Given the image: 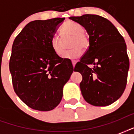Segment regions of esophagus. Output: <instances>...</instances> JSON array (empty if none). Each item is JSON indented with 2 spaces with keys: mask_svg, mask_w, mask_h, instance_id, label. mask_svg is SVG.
<instances>
[{
  "mask_svg": "<svg viewBox=\"0 0 134 134\" xmlns=\"http://www.w3.org/2000/svg\"><path fill=\"white\" fill-rule=\"evenodd\" d=\"M71 63H72V65H73V67H75V65H76V61H75V60H73V61H71Z\"/></svg>",
  "mask_w": 134,
  "mask_h": 134,
  "instance_id": "esophagus-1",
  "label": "esophagus"
}]
</instances>
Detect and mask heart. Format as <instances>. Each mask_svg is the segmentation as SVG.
<instances>
[{
	"label": "heart",
	"mask_w": 134,
	"mask_h": 134,
	"mask_svg": "<svg viewBox=\"0 0 134 134\" xmlns=\"http://www.w3.org/2000/svg\"><path fill=\"white\" fill-rule=\"evenodd\" d=\"M63 37L72 36L70 42V47L72 48L67 51L64 55L66 60H77L81 56L84 49L88 48L90 40L88 35L83 32V27L79 23L74 21L66 22L60 29ZM51 46L53 51L58 56L61 57L64 53V46L63 39L58 35H54L51 40Z\"/></svg>",
	"instance_id": "b5f03b06"
}]
</instances>
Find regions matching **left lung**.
<instances>
[{"mask_svg":"<svg viewBox=\"0 0 134 134\" xmlns=\"http://www.w3.org/2000/svg\"><path fill=\"white\" fill-rule=\"evenodd\" d=\"M69 19L83 26L89 35V47L74 67L83 76L82 95L91 105L108 106L120 97L127 86L129 60L125 40L113 24L101 16Z\"/></svg>","mask_w":134,"mask_h":134,"instance_id":"1","label":"left lung"}]
</instances>
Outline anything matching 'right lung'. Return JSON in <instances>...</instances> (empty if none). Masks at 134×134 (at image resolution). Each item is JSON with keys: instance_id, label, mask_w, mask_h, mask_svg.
<instances>
[{"instance_id": "obj_1", "label": "right lung", "mask_w": 134, "mask_h": 134, "mask_svg": "<svg viewBox=\"0 0 134 134\" xmlns=\"http://www.w3.org/2000/svg\"><path fill=\"white\" fill-rule=\"evenodd\" d=\"M65 18L28 23L12 47L9 71L14 90L30 108L48 111L63 97V86L74 71L70 60L53 51L51 40Z\"/></svg>"}]
</instances>
